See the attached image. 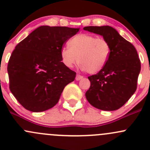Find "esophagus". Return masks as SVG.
<instances>
[{
  "label": "esophagus",
  "mask_w": 150,
  "mask_h": 150,
  "mask_svg": "<svg viewBox=\"0 0 150 150\" xmlns=\"http://www.w3.org/2000/svg\"><path fill=\"white\" fill-rule=\"evenodd\" d=\"M83 76H82V75H77L76 78H75V79H76V81H80V80L83 79Z\"/></svg>",
  "instance_id": "1"
}]
</instances>
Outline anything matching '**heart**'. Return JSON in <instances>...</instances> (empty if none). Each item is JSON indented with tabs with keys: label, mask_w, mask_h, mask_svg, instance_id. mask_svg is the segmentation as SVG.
<instances>
[{
	"label": "heart",
	"mask_w": 150,
	"mask_h": 150,
	"mask_svg": "<svg viewBox=\"0 0 150 150\" xmlns=\"http://www.w3.org/2000/svg\"><path fill=\"white\" fill-rule=\"evenodd\" d=\"M69 47L61 49L63 64L72 67L78 61L80 66L89 74L100 72L107 64L111 46L106 38L94 35L81 33L69 40Z\"/></svg>",
	"instance_id": "b5f03b06"
}]
</instances>
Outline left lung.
<instances>
[{
  "label": "left lung",
  "instance_id": "8db88e82",
  "mask_svg": "<svg viewBox=\"0 0 150 150\" xmlns=\"http://www.w3.org/2000/svg\"><path fill=\"white\" fill-rule=\"evenodd\" d=\"M83 30L101 35L111 46L105 67L96 75L89 76L91 86L86 93L93 107L114 111L122 107L137 88L141 62L135 47L110 26H88Z\"/></svg>",
  "mask_w": 150,
  "mask_h": 150
}]
</instances>
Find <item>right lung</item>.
Instances as JSON below:
<instances>
[{"label":"right lung","mask_w":150,"mask_h":150,"mask_svg":"<svg viewBox=\"0 0 150 150\" xmlns=\"http://www.w3.org/2000/svg\"><path fill=\"white\" fill-rule=\"evenodd\" d=\"M79 28L40 26L18 43L11 55L9 88L19 104L31 112H43L58 103L76 72L62 62L61 49Z\"/></svg>","instance_id":"obj_1"}]
</instances>
